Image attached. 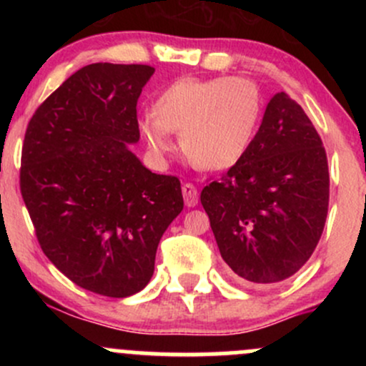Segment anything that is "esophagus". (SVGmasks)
Returning <instances> with one entry per match:
<instances>
[{"mask_svg": "<svg viewBox=\"0 0 366 366\" xmlns=\"http://www.w3.org/2000/svg\"><path fill=\"white\" fill-rule=\"evenodd\" d=\"M182 194H184V203H186V207L194 208L197 204V189L192 186V184H184Z\"/></svg>", "mask_w": 366, "mask_h": 366, "instance_id": "obj_1", "label": "esophagus"}]
</instances>
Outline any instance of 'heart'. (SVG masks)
Masks as SVG:
<instances>
[{"label": "heart", "instance_id": "b5f03b06", "mask_svg": "<svg viewBox=\"0 0 366 366\" xmlns=\"http://www.w3.org/2000/svg\"><path fill=\"white\" fill-rule=\"evenodd\" d=\"M263 112L262 92L244 77H182L141 117L139 134L158 162L175 148L172 134L194 165L227 170L249 149Z\"/></svg>", "mask_w": 366, "mask_h": 366}]
</instances>
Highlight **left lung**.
<instances>
[{
	"mask_svg": "<svg viewBox=\"0 0 366 366\" xmlns=\"http://www.w3.org/2000/svg\"><path fill=\"white\" fill-rule=\"evenodd\" d=\"M224 262L242 280L275 284L313 254L329 209V165L303 108L277 92L247 153L201 191Z\"/></svg>",
	"mask_w": 366,
	"mask_h": 366,
	"instance_id": "left-lung-1",
	"label": "left lung"
}]
</instances>
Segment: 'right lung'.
<instances>
[{
    "instance_id": "1",
    "label": "right lung",
    "mask_w": 366,
    "mask_h": 366,
    "mask_svg": "<svg viewBox=\"0 0 366 366\" xmlns=\"http://www.w3.org/2000/svg\"><path fill=\"white\" fill-rule=\"evenodd\" d=\"M154 69L92 63L37 108L22 148L20 191L44 254L86 291L146 287L158 242L182 212L177 177L146 169L137 99Z\"/></svg>"
}]
</instances>
